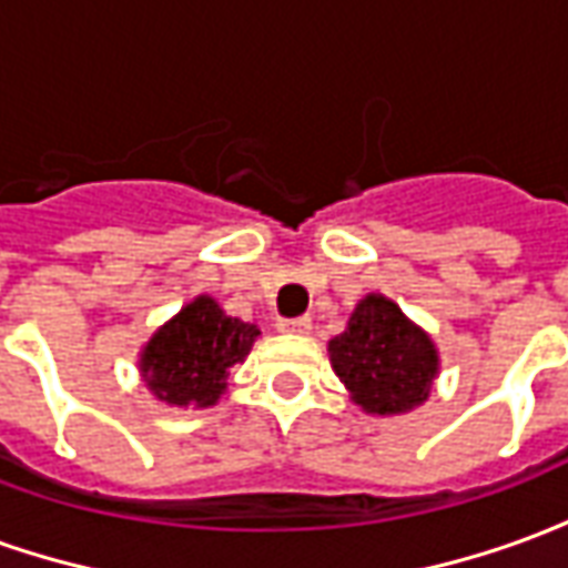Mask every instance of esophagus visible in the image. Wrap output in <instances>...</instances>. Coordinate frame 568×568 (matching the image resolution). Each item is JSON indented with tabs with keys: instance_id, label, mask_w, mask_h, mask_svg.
Segmentation results:
<instances>
[{
	"instance_id": "esophagus-1",
	"label": "esophagus",
	"mask_w": 568,
	"mask_h": 568,
	"mask_svg": "<svg viewBox=\"0 0 568 568\" xmlns=\"http://www.w3.org/2000/svg\"><path fill=\"white\" fill-rule=\"evenodd\" d=\"M276 328L285 334H310L313 322H310V316H297V320H280V325H276Z\"/></svg>"
}]
</instances>
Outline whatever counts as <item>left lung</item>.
<instances>
[{
	"label": "left lung",
	"mask_w": 568,
	"mask_h": 568,
	"mask_svg": "<svg viewBox=\"0 0 568 568\" xmlns=\"http://www.w3.org/2000/svg\"><path fill=\"white\" fill-rule=\"evenodd\" d=\"M328 358L349 402L368 417H402L426 405L440 374L432 334L381 292L358 301L344 334L328 341Z\"/></svg>",
	"instance_id": "8db88e82"
}]
</instances>
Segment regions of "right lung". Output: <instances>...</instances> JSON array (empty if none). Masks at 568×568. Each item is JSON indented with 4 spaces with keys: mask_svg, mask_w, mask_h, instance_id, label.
Masks as SVG:
<instances>
[{
    "mask_svg": "<svg viewBox=\"0 0 568 568\" xmlns=\"http://www.w3.org/2000/svg\"><path fill=\"white\" fill-rule=\"evenodd\" d=\"M258 334V325L227 316L215 297L197 295L142 344L140 377L163 405H219L231 368L246 362Z\"/></svg>",
    "mask_w": 568,
    "mask_h": 568,
    "instance_id": "obj_1",
    "label": "right lung"
}]
</instances>
